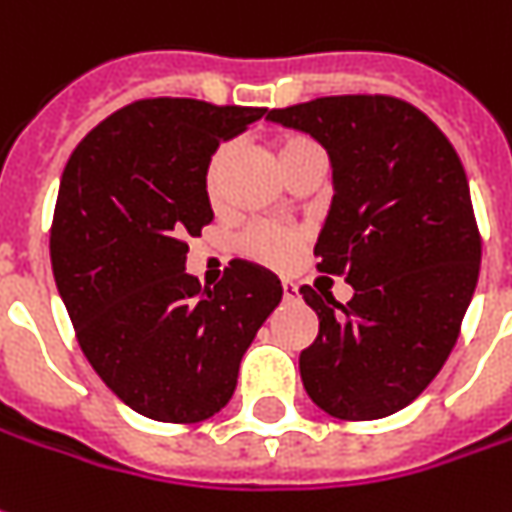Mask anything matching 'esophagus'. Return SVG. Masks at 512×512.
<instances>
[{"label":"esophagus","instance_id":"34e87169","mask_svg":"<svg viewBox=\"0 0 512 512\" xmlns=\"http://www.w3.org/2000/svg\"><path fill=\"white\" fill-rule=\"evenodd\" d=\"M280 288H283L285 300H294V297H297V285L291 283V280H283V283H280Z\"/></svg>","mask_w":512,"mask_h":512}]
</instances>
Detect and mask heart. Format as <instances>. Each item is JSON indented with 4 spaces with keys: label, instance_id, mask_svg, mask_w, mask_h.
Instances as JSON below:
<instances>
[{
    "label": "heart",
    "instance_id": "obj_1",
    "mask_svg": "<svg viewBox=\"0 0 512 512\" xmlns=\"http://www.w3.org/2000/svg\"><path fill=\"white\" fill-rule=\"evenodd\" d=\"M322 151L316 145L314 139L305 137V134H280L274 139V154H277V162L280 168L288 170L291 165H297L305 156ZM232 156H235V145L232 142H224L212 151L210 162H207V170H204V193H207V201L212 207L221 204L224 198V184H227L229 165H232ZM241 252L249 260H255L260 266H269V269H288L294 260H297V252L302 246V235L297 229H285L274 227V224H255L249 227L241 235Z\"/></svg>",
    "mask_w": 512,
    "mask_h": 512
}]
</instances>
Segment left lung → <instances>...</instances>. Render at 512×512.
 Wrapping results in <instances>:
<instances>
[{
    "label": "left lung",
    "instance_id": "left-lung-1",
    "mask_svg": "<svg viewBox=\"0 0 512 512\" xmlns=\"http://www.w3.org/2000/svg\"><path fill=\"white\" fill-rule=\"evenodd\" d=\"M328 151L333 204L316 269L344 277L353 300L302 285L319 336L300 353L311 401L339 420H378L434 381L474 297L482 238L468 176L448 137L389 95L316 97L271 109Z\"/></svg>",
    "mask_w": 512,
    "mask_h": 512
}]
</instances>
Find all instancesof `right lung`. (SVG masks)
I'll use <instances>...</instances> for the list:
<instances>
[{"label":"right lung","mask_w":512,"mask_h":512,"mask_svg":"<svg viewBox=\"0 0 512 512\" xmlns=\"http://www.w3.org/2000/svg\"><path fill=\"white\" fill-rule=\"evenodd\" d=\"M263 114L148 97L95 125L66 162L50 229L55 285L95 373L151 420L221 412L246 347L283 300L280 280L246 260L212 291L184 271L187 241L212 221V151Z\"/></svg>","instance_id":"1"}]
</instances>
